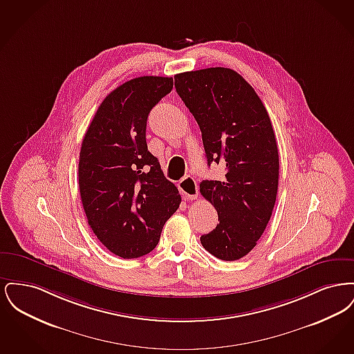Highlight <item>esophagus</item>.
Instances as JSON below:
<instances>
[{"mask_svg": "<svg viewBox=\"0 0 354 354\" xmlns=\"http://www.w3.org/2000/svg\"><path fill=\"white\" fill-rule=\"evenodd\" d=\"M179 189L187 201H195L198 198V183L192 176H185L179 182Z\"/></svg>", "mask_w": 354, "mask_h": 354, "instance_id": "34e87169", "label": "esophagus"}]
</instances>
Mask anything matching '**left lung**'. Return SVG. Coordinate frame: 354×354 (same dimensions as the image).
Wrapping results in <instances>:
<instances>
[{
	"instance_id": "1",
	"label": "left lung",
	"mask_w": 354,
	"mask_h": 354,
	"mask_svg": "<svg viewBox=\"0 0 354 354\" xmlns=\"http://www.w3.org/2000/svg\"><path fill=\"white\" fill-rule=\"evenodd\" d=\"M175 87L201 127L208 166L225 169L223 179L201 183L220 220L201 243L220 260H239L257 244L276 203L279 150L270 115L232 68L180 73Z\"/></svg>"
}]
</instances>
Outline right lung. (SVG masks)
Listing matches in <instances>:
<instances>
[{"label": "right lung", "instance_id": "add662e5", "mask_svg": "<svg viewBox=\"0 0 354 354\" xmlns=\"http://www.w3.org/2000/svg\"><path fill=\"white\" fill-rule=\"evenodd\" d=\"M172 86V78L153 75L120 84L103 100L82 140L78 183L87 223L123 259L151 252L182 202L146 142L149 114Z\"/></svg>", "mask_w": 354, "mask_h": 354}]
</instances>
